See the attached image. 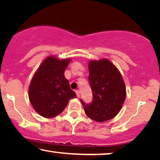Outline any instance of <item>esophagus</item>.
I'll return each instance as SVG.
<instances>
[{"label":"esophagus","mask_w":160,"mask_h":160,"mask_svg":"<svg viewBox=\"0 0 160 160\" xmlns=\"http://www.w3.org/2000/svg\"><path fill=\"white\" fill-rule=\"evenodd\" d=\"M75 92H76V95H77L78 98H79L80 97V91H79V90H75Z\"/></svg>","instance_id":"1"}]
</instances>
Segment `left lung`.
<instances>
[{"label":"left lung","mask_w":160,"mask_h":160,"mask_svg":"<svg viewBox=\"0 0 160 160\" xmlns=\"http://www.w3.org/2000/svg\"><path fill=\"white\" fill-rule=\"evenodd\" d=\"M89 80L92 91V103L80 102L88 118L104 122L117 115L124 103L126 91L124 81L117 68L108 59L90 60Z\"/></svg>","instance_id":"1"}]
</instances>
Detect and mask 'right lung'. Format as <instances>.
Here are the masks:
<instances>
[{
	"label": "right lung",
	"mask_w": 160,
	"mask_h": 160,
	"mask_svg": "<svg viewBox=\"0 0 160 160\" xmlns=\"http://www.w3.org/2000/svg\"><path fill=\"white\" fill-rule=\"evenodd\" d=\"M70 58L47 57L33 76L28 88V98L33 108L47 118L58 116L71 98L77 97L71 90L65 71Z\"/></svg>",
	"instance_id": "obj_1"
}]
</instances>
